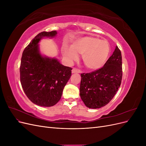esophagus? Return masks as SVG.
I'll use <instances>...</instances> for the list:
<instances>
[{
  "mask_svg": "<svg viewBox=\"0 0 146 146\" xmlns=\"http://www.w3.org/2000/svg\"><path fill=\"white\" fill-rule=\"evenodd\" d=\"M80 70L77 68H73L72 70V73H80Z\"/></svg>",
  "mask_w": 146,
  "mask_h": 146,
  "instance_id": "1",
  "label": "esophagus"
}]
</instances>
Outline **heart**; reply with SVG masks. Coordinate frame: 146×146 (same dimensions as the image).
<instances>
[{"instance_id": "obj_1", "label": "heart", "mask_w": 146, "mask_h": 146, "mask_svg": "<svg viewBox=\"0 0 146 146\" xmlns=\"http://www.w3.org/2000/svg\"><path fill=\"white\" fill-rule=\"evenodd\" d=\"M109 43L105 39L86 36L74 40L70 47L64 44L61 48L63 56L69 63L77 60L78 54H82V60L91 70L100 69L107 62L110 54Z\"/></svg>"}]
</instances>
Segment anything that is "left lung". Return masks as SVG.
<instances>
[{
    "instance_id": "obj_1",
    "label": "left lung",
    "mask_w": 146,
    "mask_h": 146,
    "mask_svg": "<svg viewBox=\"0 0 146 146\" xmlns=\"http://www.w3.org/2000/svg\"><path fill=\"white\" fill-rule=\"evenodd\" d=\"M121 52L117 46L102 68L81 74L80 98L90 108L107 105L120 87L122 77Z\"/></svg>"
}]
</instances>
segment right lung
Here are the masks:
<instances>
[{
	"label": "right lung",
	"instance_id": "right-lung-1",
	"mask_svg": "<svg viewBox=\"0 0 146 146\" xmlns=\"http://www.w3.org/2000/svg\"><path fill=\"white\" fill-rule=\"evenodd\" d=\"M55 30L38 34L25 48L20 66V80L30 101L42 107H52L62 96L71 76L72 68L60 64L56 58L41 56L38 42L43 37H54Z\"/></svg>",
	"mask_w": 146,
	"mask_h": 146
}]
</instances>
